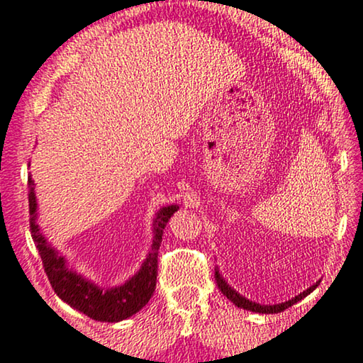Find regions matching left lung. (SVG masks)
Masks as SVG:
<instances>
[{
  "instance_id": "obj_1",
  "label": "left lung",
  "mask_w": 363,
  "mask_h": 363,
  "mask_svg": "<svg viewBox=\"0 0 363 363\" xmlns=\"http://www.w3.org/2000/svg\"><path fill=\"white\" fill-rule=\"evenodd\" d=\"M216 281H217V286H219L222 294H224L225 297L230 300V302H233L237 306H240V308H245V310H250V311H256V313H281V311L289 308V306H292L294 303H297L298 300H302L303 297H306V295H308L310 292H313L315 287H316V286H311L310 289H306L305 292L297 295V297H295V298L289 300V302L277 303V305H259V303L250 302V300H247L245 297H242V295L233 291L232 287H228V284L224 281V279L220 277L219 271H216Z\"/></svg>"
}]
</instances>
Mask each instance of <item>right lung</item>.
<instances>
[{
    "mask_svg": "<svg viewBox=\"0 0 363 363\" xmlns=\"http://www.w3.org/2000/svg\"><path fill=\"white\" fill-rule=\"evenodd\" d=\"M29 186V222L33 242L37 245L38 255L42 258L43 269H45L48 281L52 284L55 294L61 300L71 305L72 308L79 310L81 313L87 315L96 321L115 323L130 318L138 313L144 305L149 302L155 291V281H157V255L159 247L162 242L164 228L172 216H174L178 206H167L157 213L154 219V242L152 250L147 255L146 261L141 266L138 274L125 282L121 287L104 291L92 282L86 281L76 272L69 271L65 264V258L60 256L47 243L45 237L42 235L40 228L37 225V201L33 193V180L29 177L27 180Z\"/></svg>",
    "mask_w": 363,
    "mask_h": 363,
    "instance_id": "add662e5",
    "label": "right lung"
}]
</instances>
